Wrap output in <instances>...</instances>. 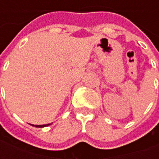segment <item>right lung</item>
Listing matches in <instances>:
<instances>
[{
    "label": "right lung",
    "instance_id": "1",
    "mask_svg": "<svg viewBox=\"0 0 159 159\" xmlns=\"http://www.w3.org/2000/svg\"><path fill=\"white\" fill-rule=\"evenodd\" d=\"M51 123H48V124H43V125H34V124H30L31 126H34V127H36V128H43V127H46V126H48L50 125Z\"/></svg>",
    "mask_w": 159,
    "mask_h": 159
}]
</instances>
